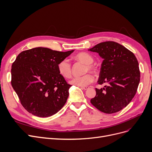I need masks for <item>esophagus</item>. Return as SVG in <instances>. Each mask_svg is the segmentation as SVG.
Returning <instances> with one entry per match:
<instances>
[{"label":"esophagus","mask_w":152,"mask_h":152,"mask_svg":"<svg viewBox=\"0 0 152 152\" xmlns=\"http://www.w3.org/2000/svg\"><path fill=\"white\" fill-rule=\"evenodd\" d=\"M81 88L86 90H88L89 88V86H81Z\"/></svg>","instance_id":"obj_1"}]
</instances>
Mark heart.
<instances>
[{"instance_id":"obj_1","label":"heart","mask_w":152,"mask_h":152,"mask_svg":"<svg viewBox=\"0 0 152 152\" xmlns=\"http://www.w3.org/2000/svg\"><path fill=\"white\" fill-rule=\"evenodd\" d=\"M75 58L78 61L86 64L85 67V73H86L88 71L91 72H95L96 68L91 64L93 62V59L91 55L89 54L82 52L77 54ZM57 69L59 74L64 78H70L72 74L71 65L67 59L62 60L57 66ZM94 80V77L90 73L86 74L82 76L74 77L70 80L69 83L72 85L78 86H85L89 85Z\"/></svg>"}]
</instances>
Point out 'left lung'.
<instances>
[{"instance_id":"left-lung-1","label":"left lung","mask_w":152,"mask_h":152,"mask_svg":"<svg viewBox=\"0 0 152 152\" xmlns=\"http://www.w3.org/2000/svg\"><path fill=\"white\" fill-rule=\"evenodd\" d=\"M88 50L103 59L98 83L108 84L96 88V96L90 102L103 113H117L129 104L137 92L140 78L139 62L131 50L114 41L100 42Z\"/></svg>"}]
</instances>
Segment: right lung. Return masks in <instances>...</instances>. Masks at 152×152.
<instances>
[{"mask_svg": "<svg viewBox=\"0 0 152 152\" xmlns=\"http://www.w3.org/2000/svg\"><path fill=\"white\" fill-rule=\"evenodd\" d=\"M74 50L61 52L39 47L18 55L12 66L11 84L28 112L46 118L66 104L72 85L59 74L57 66Z\"/></svg>", "mask_w": 152, "mask_h": 152, "instance_id": "1", "label": "right lung"}]
</instances>
